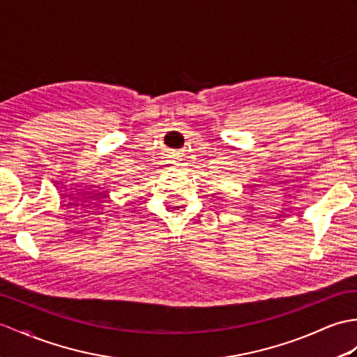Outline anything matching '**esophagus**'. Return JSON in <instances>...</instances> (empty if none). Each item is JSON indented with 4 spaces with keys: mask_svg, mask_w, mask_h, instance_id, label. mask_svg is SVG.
Returning <instances> with one entry per match:
<instances>
[{
    "mask_svg": "<svg viewBox=\"0 0 357 357\" xmlns=\"http://www.w3.org/2000/svg\"><path fill=\"white\" fill-rule=\"evenodd\" d=\"M179 161H181V158H179L178 155H170V162L173 165H179Z\"/></svg>",
    "mask_w": 357,
    "mask_h": 357,
    "instance_id": "esophagus-1",
    "label": "esophagus"
}]
</instances>
